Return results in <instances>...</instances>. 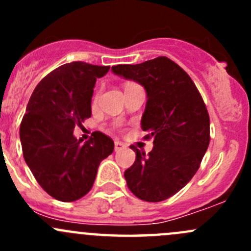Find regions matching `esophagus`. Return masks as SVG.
I'll list each match as a JSON object with an SVG mask.
<instances>
[{
	"mask_svg": "<svg viewBox=\"0 0 251 251\" xmlns=\"http://www.w3.org/2000/svg\"><path fill=\"white\" fill-rule=\"evenodd\" d=\"M124 147H125V144H124L123 142L115 141V143H114V151H121V149H123Z\"/></svg>",
	"mask_w": 251,
	"mask_h": 251,
	"instance_id": "esophagus-1",
	"label": "esophagus"
}]
</instances>
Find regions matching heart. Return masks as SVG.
Listing matches in <instances>:
<instances>
[{
  "label": "heart",
  "mask_w": 251,
  "mask_h": 251,
  "mask_svg": "<svg viewBox=\"0 0 251 251\" xmlns=\"http://www.w3.org/2000/svg\"><path fill=\"white\" fill-rule=\"evenodd\" d=\"M100 92L96 93V96H95V98H93V100H95V102H98V100H100Z\"/></svg>",
  "instance_id": "obj_1"
}]
</instances>
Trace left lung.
Wrapping results in <instances>:
<instances>
[{"label":"left lung","instance_id":"obj_1","mask_svg":"<svg viewBox=\"0 0 251 251\" xmlns=\"http://www.w3.org/2000/svg\"><path fill=\"white\" fill-rule=\"evenodd\" d=\"M114 74L137 81L147 91L142 130L154 138L146 155L135 146L136 160L124 173L128 189L158 203L181 191L196 175L210 142V118L189 75L168 57L141 64L111 67Z\"/></svg>","mask_w":251,"mask_h":251}]
</instances>
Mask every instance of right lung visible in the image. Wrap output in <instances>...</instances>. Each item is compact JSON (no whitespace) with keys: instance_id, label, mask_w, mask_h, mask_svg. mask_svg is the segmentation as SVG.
Masks as SVG:
<instances>
[{"instance_id":"right-lung-1","label":"right lung","mask_w":251,"mask_h":251,"mask_svg":"<svg viewBox=\"0 0 251 251\" xmlns=\"http://www.w3.org/2000/svg\"><path fill=\"white\" fill-rule=\"evenodd\" d=\"M110 67L73 62L50 72L35 87L20 124L23 155L45 192L60 201H75L91 191L98 166L114 151L100 131L81 144L73 135L92 114L96 80Z\"/></svg>"}]
</instances>
